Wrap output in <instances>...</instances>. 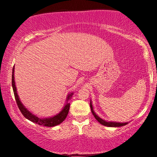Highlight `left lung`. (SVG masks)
Instances as JSON below:
<instances>
[{"mask_svg":"<svg viewBox=\"0 0 157 157\" xmlns=\"http://www.w3.org/2000/svg\"><path fill=\"white\" fill-rule=\"evenodd\" d=\"M90 107H91V112H92L94 117L95 119L100 122V124L102 125H105V126H108V127H121V126L125 125L126 124H128V122H108L105 121V120H102L100 117L99 116H97L96 114V113L94 112L93 109V106H92V103H91V101L90 102Z\"/></svg>","mask_w":157,"mask_h":157,"instance_id":"obj_1","label":"left lung"}]
</instances>
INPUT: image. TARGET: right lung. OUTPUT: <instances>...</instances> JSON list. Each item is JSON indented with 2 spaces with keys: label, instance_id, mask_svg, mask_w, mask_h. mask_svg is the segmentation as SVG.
<instances>
[{
  "label": "right lung",
  "instance_id": "right-lung-1",
  "mask_svg": "<svg viewBox=\"0 0 157 157\" xmlns=\"http://www.w3.org/2000/svg\"><path fill=\"white\" fill-rule=\"evenodd\" d=\"M14 72H15V68L13 67L12 68V89H13L14 95H15L16 102L17 105L18 106L20 111L22 113L23 116L26 117L27 120H30V121L35 122L36 124H38L40 125H44L47 126V127H53V126H56L61 122H63L65 119L67 117L68 111H69L70 108V103L68 101L71 98L74 93H71L68 95L67 99H66V103L61 110L60 112H59L57 114L55 115L54 117H51L48 118H40L37 117L36 115L33 114L32 112H30L28 109L23 105V104L20 100L19 96L17 93V89L15 86V76H14Z\"/></svg>",
  "mask_w": 157,
  "mask_h": 157
}]
</instances>
